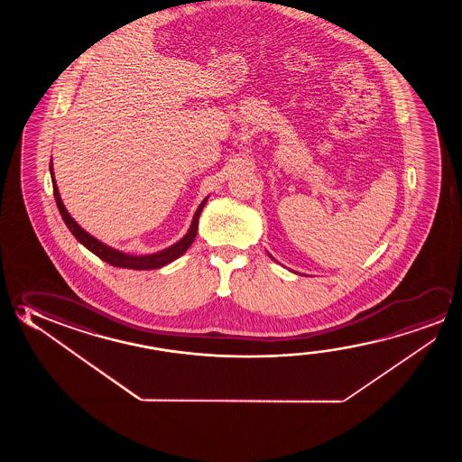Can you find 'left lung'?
<instances>
[{"instance_id": "left-lung-1", "label": "left lung", "mask_w": 462, "mask_h": 462, "mask_svg": "<svg viewBox=\"0 0 462 462\" xmlns=\"http://www.w3.org/2000/svg\"><path fill=\"white\" fill-rule=\"evenodd\" d=\"M271 257H273V256H271Z\"/></svg>"}]
</instances>
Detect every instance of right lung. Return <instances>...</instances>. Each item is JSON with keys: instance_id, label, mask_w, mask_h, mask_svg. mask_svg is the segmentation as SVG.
I'll return each instance as SVG.
<instances>
[{"instance_id": "1", "label": "right lung", "mask_w": 462, "mask_h": 462, "mask_svg": "<svg viewBox=\"0 0 462 462\" xmlns=\"http://www.w3.org/2000/svg\"><path fill=\"white\" fill-rule=\"evenodd\" d=\"M50 172H51V180H53L54 199H56L58 209L61 212L62 220L66 222L69 230L72 232V235L76 236L79 242L84 245L87 250H90L93 254H97L99 259H103L105 263L114 265V267H124V269H134V271H152V269H159L162 265L172 263L177 257L182 256L183 253L189 250V245L195 240V236H197L198 219H199V214L203 211L206 201H208V198H205L201 201V205L198 206L189 232L179 242L174 243L172 246H169L166 250L158 251V253H152V254H144V256H135V254H127V253L114 250L111 246H107L105 243L97 240L95 236H91L88 232H85L84 228L80 227L76 220L70 217L66 206L62 205L60 189H58V185H56V180H54L53 162L50 164Z\"/></svg>"}]
</instances>
